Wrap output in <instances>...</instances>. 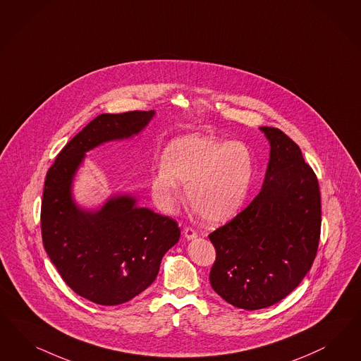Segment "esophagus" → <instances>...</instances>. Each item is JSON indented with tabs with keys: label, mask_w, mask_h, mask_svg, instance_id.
<instances>
[{
	"label": "esophagus",
	"mask_w": 361,
	"mask_h": 361,
	"mask_svg": "<svg viewBox=\"0 0 361 361\" xmlns=\"http://www.w3.org/2000/svg\"><path fill=\"white\" fill-rule=\"evenodd\" d=\"M183 235H185V238H186L187 240H192V239H195V238L198 236L197 231H195L194 228H191V227H186V228L183 230Z\"/></svg>",
	"instance_id": "1"
}]
</instances>
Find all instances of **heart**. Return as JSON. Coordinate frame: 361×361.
<instances>
[{
  "instance_id": "obj_1",
  "label": "heart",
  "mask_w": 361,
  "mask_h": 361,
  "mask_svg": "<svg viewBox=\"0 0 361 361\" xmlns=\"http://www.w3.org/2000/svg\"><path fill=\"white\" fill-rule=\"evenodd\" d=\"M252 174L254 159L245 143L194 134L164 149L150 188L157 206L171 211L180 199L178 182L186 185L192 209L203 221L219 224L242 207Z\"/></svg>"
}]
</instances>
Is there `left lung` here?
<instances>
[{
	"instance_id": "obj_1",
	"label": "left lung",
	"mask_w": 361,
	"mask_h": 361,
	"mask_svg": "<svg viewBox=\"0 0 361 361\" xmlns=\"http://www.w3.org/2000/svg\"><path fill=\"white\" fill-rule=\"evenodd\" d=\"M269 142L264 183L233 221L209 235L214 291L233 307L260 310L290 295L312 267L322 226L317 178L300 147L263 126Z\"/></svg>"
}]
</instances>
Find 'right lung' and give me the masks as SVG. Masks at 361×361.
Instances as JSON below:
<instances>
[{"label":"right lung","mask_w":361,"mask_h":361,"mask_svg":"<svg viewBox=\"0 0 361 361\" xmlns=\"http://www.w3.org/2000/svg\"><path fill=\"white\" fill-rule=\"evenodd\" d=\"M154 110L101 114L61 150L47 171L41 206L42 242L61 278L82 298L102 305L128 302L157 278L163 255L178 243L176 221L116 195L99 209H82L71 183L85 154L138 135Z\"/></svg>","instance_id":"obj_1"}]
</instances>
